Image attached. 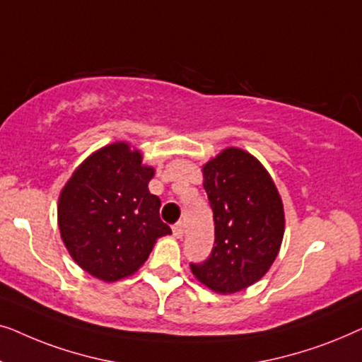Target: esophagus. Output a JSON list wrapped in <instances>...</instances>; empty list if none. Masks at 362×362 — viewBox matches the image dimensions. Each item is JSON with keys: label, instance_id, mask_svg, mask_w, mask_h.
I'll list each match as a JSON object with an SVG mask.
<instances>
[{"label": "esophagus", "instance_id": "34e87169", "mask_svg": "<svg viewBox=\"0 0 362 362\" xmlns=\"http://www.w3.org/2000/svg\"><path fill=\"white\" fill-rule=\"evenodd\" d=\"M182 234H185V224H182V221H180L173 226V235H175L176 239H181Z\"/></svg>", "mask_w": 362, "mask_h": 362}]
</instances>
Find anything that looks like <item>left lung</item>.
<instances>
[{
    "mask_svg": "<svg viewBox=\"0 0 362 362\" xmlns=\"http://www.w3.org/2000/svg\"><path fill=\"white\" fill-rule=\"evenodd\" d=\"M214 214V247L191 272L217 293H235L259 281L279 255L285 232L280 194L262 163L227 148L202 168Z\"/></svg>",
    "mask_w": 362,
    "mask_h": 362,
    "instance_id": "obj_1",
    "label": "left lung"
}]
</instances>
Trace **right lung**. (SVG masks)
Instances as JSON below:
<instances>
[{
	"label": "right lung",
	"instance_id": "obj_1",
	"mask_svg": "<svg viewBox=\"0 0 362 362\" xmlns=\"http://www.w3.org/2000/svg\"><path fill=\"white\" fill-rule=\"evenodd\" d=\"M128 143H112L74 171L59 196V230L78 267L103 281L135 274L155 242L171 234L160 219V197L148 182L155 175Z\"/></svg>",
	"mask_w": 362,
	"mask_h": 362
}]
</instances>
